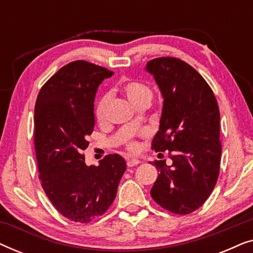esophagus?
Listing matches in <instances>:
<instances>
[{
  "label": "esophagus",
  "mask_w": 253,
  "mask_h": 253,
  "mask_svg": "<svg viewBox=\"0 0 253 253\" xmlns=\"http://www.w3.org/2000/svg\"><path fill=\"white\" fill-rule=\"evenodd\" d=\"M140 161L138 159H126V165L127 167H134V166L139 165Z\"/></svg>",
  "instance_id": "esophagus-1"
}]
</instances>
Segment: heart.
I'll return each instance as SVG.
<instances>
[{
    "label": "heart",
    "mask_w": 253,
    "mask_h": 253,
    "mask_svg": "<svg viewBox=\"0 0 253 253\" xmlns=\"http://www.w3.org/2000/svg\"><path fill=\"white\" fill-rule=\"evenodd\" d=\"M120 89L123 92V94L126 96V99L129 100L134 107L144 101L151 102L152 91L147 85L143 84V83L134 81V79H123V81L120 83ZM109 100L110 96L108 94H105L98 100V102H96L94 116L99 123H102L106 121ZM127 148L131 151H134L137 148V144L131 141V143L127 144Z\"/></svg>",
    "instance_id": "b5f03b06"
}]
</instances>
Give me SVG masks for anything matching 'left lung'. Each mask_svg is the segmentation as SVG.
I'll return each mask as SVG.
<instances>
[{
	"label": "left lung",
	"mask_w": 253,
	"mask_h": 253,
	"mask_svg": "<svg viewBox=\"0 0 253 253\" xmlns=\"http://www.w3.org/2000/svg\"><path fill=\"white\" fill-rule=\"evenodd\" d=\"M146 70L164 98L152 150L169 151L172 160L171 166L166 160L154 162L159 175L151 196L165 210L184 215L206 202L219 177V106L205 79L179 58H154Z\"/></svg>",
	"instance_id": "left-lung-1"
}]
</instances>
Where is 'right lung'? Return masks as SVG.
I'll use <instances>...</instances> for the list:
<instances>
[{
  "instance_id": "add662e5",
  "label": "right lung",
  "mask_w": 253,
  "mask_h": 253,
  "mask_svg": "<svg viewBox=\"0 0 253 253\" xmlns=\"http://www.w3.org/2000/svg\"><path fill=\"white\" fill-rule=\"evenodd\" d=\"M113 71L86 61L71 62L48 79L34 108V147L39 178L55 209L87 223L112 205L126 169L119 154L86 166L83 151L94 127L96 89Z\"/></svg>"
}]
</instances>
